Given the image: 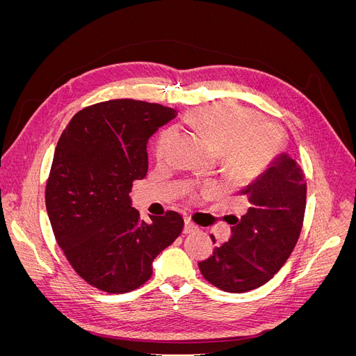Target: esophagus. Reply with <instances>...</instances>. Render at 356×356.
Segmentation results:
<instances>
[{
    "label": "esophagus",
    "mask_w": 356,
    "mask_h": 356,
    "mask_svg": "<svg viewBox=\"0 0 356 356\" xmlns=\"http://www.w3.org/2000/svg\"><path fill=\"white\" fill-rule=\"evenodd\" d=\"M199 227H197V225L195 224V222H193V220L191 218H186L184 220V233L187 234V233H191V232H195V230H197Z\"/></svg>",
    "instance_id": "obj_1"
}]
</instances>
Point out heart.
Masks as SVG:
<instances>
[{
	"mask_svg": "<svg viewBox=\"0 0 356 356\" xmlns=\"http://www.w3.org/2000/svg\"><path fill=\"white\" fill-rule=\"evenodd\" d=\"M188 123L221 152V165L234 181H251L273 163L284 144L282 131L260 113L238 104H213L193 110ZM172 129L161 132L156 157L165 159L174 144ZM209 188L204 190V193Z\"/></svg>",
	"mask_w": 356,
	"mask_h": 356,
	"instance_id": "heart-1",
	"label": "heart"
}]
</instances>
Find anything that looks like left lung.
I'll return each mask as SVG.
<instances>
[{
	"label": "left lung",
	"mask_w": 356,
	"mask_h": 356,
	"mask_svg": "<svg viewBox=\"0 0 356 356\" xmlns=\"http://www.w3.org/2000/svg\"><path fill=\"white\" fill-rule=\"evenodd\" d=\"M307 184L294 159L282 154L252 184L242 190L248 208L230 215L232 238L199 263L209 284L227 293H246L279 272L303 229ZM215 243L213 236H211Z\"/></svg>",
	"instance_id": "obj_1"
}]
</instances>
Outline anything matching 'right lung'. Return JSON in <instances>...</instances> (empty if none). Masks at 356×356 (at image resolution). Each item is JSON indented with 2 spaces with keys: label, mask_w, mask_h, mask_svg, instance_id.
Returning <instances> with one entry per match:
<instances>
[{
  "label": "right lung",
  "mask_w": 356,
  "mask_h": 356,
  "mask_svg": "<svg viewBox=\"0 0 356 356\" xmlns=\"http://www.w3.org/2000/svg\"><path fill=\"white\" fill-rule=\"evenodd\" d=\"M175 117L160 104L111 99L80 110L58 141L46 184L53 234L77 275L105 293L144 285L184 227L175 211L147 224L129 197L147 175L148 139Z\"/></svg>",
  "instance_id": "add662e5"
}]
</instances>
